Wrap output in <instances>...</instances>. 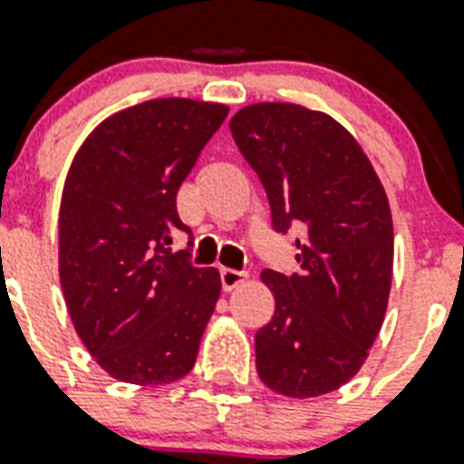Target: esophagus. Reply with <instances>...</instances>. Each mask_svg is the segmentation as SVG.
Instances as JSON below:
<instances>
[{
	"label": "esophagus",
	"instance_id": "1",
	"mask_svg": "<svg viewBox=\"0 0 464 464\" xmlns=\"http://www.w3.org/2000/svg\"><path fill=\"white\" fill-rule=\"evenodd\" d=\"M246 282V275L238 270H221V287L226 289V292H233L236 287H240Z\"/></svg>",
	"mask_w": 464,
	"mask_h": 464
}]
</instances>
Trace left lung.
Listing matches in <instances>:
<instances>
[{"mask_svg": "<svg viewBox=\"0 0 464 464\" xmlns=\"http://www.w3.org/2000/svg\"><path fill=\"white\" fill-rule=\"evenodd\" d=\"M236 146L263 182L272 226L296 224V275L263 270L275 316L256 334L260 380L311 399L360 372L387 314L394 226L372 162L334 116L260 102L231 119Z\"/></svg>", "mask_w": 464, "mask_h": 464, "instance_id": "obj_1", "label": "left lung"}]
</instances>
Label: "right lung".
Here are the masks:
<instances>
[{"label": "right lung", "mask_w": 464, "mask_h": 464, "mask_svg": "<svg viewBox=\"0 0 464 464\" xmlns=\"http://www.w3.org/2000/svg\"><path fill=\"white\" fill-rule=\"evenodd\" d=\"M226 116L217 102L150 99L104 119L70 162L60 287L80 341L114 380L158 387L197 362L221 277L169 246L189 231L177 189Z\"/></svg>", "instance_id": "add662e5"}]
</instances>
